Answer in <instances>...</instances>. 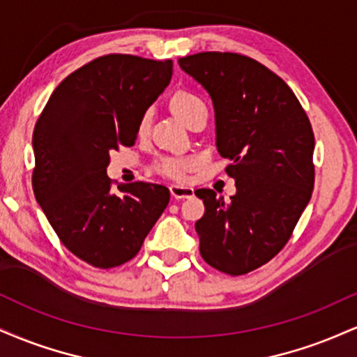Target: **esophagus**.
I'll list each match as a JSON object with an SVG mask.
<instances>
[{
  "mask_svg": "<svg viewBox=\"0 0 357 357\" xmlns=\"http://www.w3.org/2000/svg\"><path fill=\"white\" fill-rule=\"evenodd\" d=\"M171 196L176 199H184V198H192L195 195V190L190 186H179V184H171L169 186Z\"/></svg>",
  "mask_w": 357,
  "mask_h": 357,
  "instance_id": "34e87169",
  "label": "esophagus"
}]
</instances>
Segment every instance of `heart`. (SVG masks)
Segmentation results:
<instances>
[{"instance_id": "b5f03b06", "label": "heart", "mask_w": 357, "mask_h": 357, "mask_svg": "<svg viewBox=\"0 0 357 357\" xmlns=\"http://www.w3.org/2000/svg\"><path fill=\"white\" fill-rule=\"evenodd\" d=\"M169 107L186 126L191 124V121L199 114H208L206 105L195 93L186 92V90H178L169 100ZM151 126V112H144L139 117L136 132L137 137H146L149 132ZM153 169L158 174L165 176V178L176 179V181H183L188 173L192 169V162L188 159H178V158H162L155 161Z\"/></svg>"}]
</instances>
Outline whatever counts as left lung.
<instances>
[{
    "label": "left lung",
    "mask_w": 357,
    "mask_h": 357,
    "mask_svg": "<svg viewBox=\"0 0 357 357\" xmlns=\"http://www.w3.org/2000/svg\"><path fill=\"white\" fill-rule=\"evenodd\" d=\"M179 67L210 93L216 147L236 186L230 202L195 191L204 203L199 253L210 267L243 275L285 247L312 196V126L292 89L250 56L202 52Z\"/></svg>",
    "instance_id": "obj_1"
}]
</instances>
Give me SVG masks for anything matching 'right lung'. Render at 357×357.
<instances>
[{
  "mask_svg": "<svg viewBox=\"0 0 357 357\" xmlns=\"http://www.w3.org/2000/svg\"><path fill=\"white\" fill-rule=\"evenodd\" d=\"M173 61L110 53L89 61L53 90L33 130L31 176L61 243L96 268L132 260L169 203L161 184L114 190L110 153L134 146L136 126L169 84Z\"/></svg>",
  "mask_w": 357,
  "mask_h": 357,
  "instance_id": "add662e5",
  "label": "right lung"
}]
</instances>
